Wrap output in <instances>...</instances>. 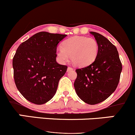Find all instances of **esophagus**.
I'll return each mask as SVG.
<instances>
[{
    "label": "esophagus",
    "instance_id": "esophagus-1",
    "mask_svg": "<svg viewBox=\"0 0 135 135\" xmlns=\"http://www.w3.org/2000/svg\"><path fill=\"white\" fill-rule=\"evenodd\" d=\"M73 68H72L71 66H69V67L68 68V71H71V70H73Z\"/></svg>",
    "mask_w": 135,
    "mask_h": 135
}]
</instances>
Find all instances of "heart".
<instances>
[{"label":"heart","mask_w":135,"mask_h":135,"mask_svg":"<svg viewBox=\"0 0 135 135\" xmlns=\"http://www.w3.org/2000/svg\"><path fill=\"white\" fill-rule=\"evenodd\" d=\"M96 40L86 36H74L64 41L56 51L58 60L65 62L71 56V62L78 67H85L95 61L98 54Z\"/></svg>","instance_id":"obj_1"}]
</instances>
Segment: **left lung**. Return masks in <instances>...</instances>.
<instances>
[{"instance_id":"left-lung-1","label":"left lung","mask_w":135,"mask_h":135,"mask_svg":"<svg viewBox=\"0 0 135 135\" xmlns=\"http://www.w3.org/2000/svg\"><path fill=\"white\" fill-rule=\"evenodd\" d=\"M98 44V54L88 66L76 69L74 83L79 98L89 105H95L107 99L118 84L122 65L116 47L108 39L90 32Z\"/></svg>"}]
</instances>
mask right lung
<instances>
[{"label":"right lung","mask_w":135,"mask_h":135,"mask_svg":"<svg viewBox=\"0 0 135 135\" xmlns=\"http://www.w3.org/2000/svg\"><path fill=\"white\" fill-rule=\"evenodd\" d=\"M66 34L40 32L22 43L13 58L17 88L30 102L42 105L56 94L68 66L56 61V48Z\"/></svg>","instance_id":"right-lung-1"}]
</instances>
